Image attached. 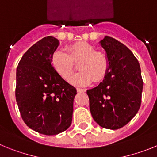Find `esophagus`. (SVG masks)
Returning <instances> with one entry per match:
<instances>
[{
    "instance_id": "34e87169",
    "label": "esophagus",
    "mask_w": 157,
    "mask_h": 157,
    "mask_svg": "<svg viewBox=\"0 0 157 157\" xmlns=\"http://www.w3.org/2000/svg\"><path fill=\"white\" fill-rule=\"evenodd\" d=\"M77 91L78 92H85L86 90L84 89V88H77Z\"/></svg>"
}]
</instances>
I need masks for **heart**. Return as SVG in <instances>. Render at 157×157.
<instances>
[{"mask_svg":"<svg viewBox=\"0 0 157 157\" xmlns=\"http://www.w3.org/2000/svg\"><path fill=\"white\" fill-rule=\"evenodd\" d=\"M66 51L56 50L52 56V65L56 72L65 80H69L73 73V62L80 61L78 65L80 73L70 80L76 86H84L93 80L99 82L107 73L108 60L103 52L95 51L93 46L86 42L71 45Z\"/></svg>","mask_w":157,"mask_h":157,"instance_id":"heart-1","label":"heart"}]
</instances>
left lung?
<instances>
[{"label": "left lung", "instance_id": "obj_1", "mask_svg": "<svg viewBox=\"0 0 157 157\" xmlns=\"http://www.w3.org/2000/svg\"><path fill=\"white\" fill-rule=\"evenodd\" d=\"M99 44L106 53L108 69L97 87L87 90L90 111L101 127L118 129L135 116L141 106V68L131 50L119 41L105 36Z\"/></svg>", "mask_w": 157, "mask_h": 157}]
</instances>
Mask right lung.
<instances>
[{
  "mask_svg": "<svg viewBox=\"0 0 157 157\" xmlns=\"http://www.w3.org/2000/svg\"><path fill=\"white\" fill-rule=\"evenodd\" d=\"M59 40L47 36L31 46L16 69V99L24 122L45 135H56L72 123L77 90L58 74L52 56Z\"/></svg>",
  "mask_w": 157,
  "mask_h": 157,
  "instance_id": "add662e5",
  "label": "right lung"
}]
</instances>
